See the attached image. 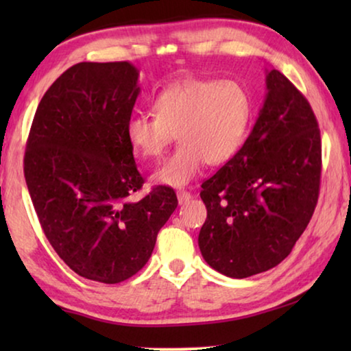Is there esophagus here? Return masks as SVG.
I'll return each mask as SVG.
<instances>
[{"instance_id":"esophagus-1","label":"esophagus","mask_w":351,"mask_h":351,"mask_svg":"<svg viewBox=\"0 0 351 351\" xmlns=\"http://www.w3.org/2000/svg\"><path fill=\"white\" fill-rule=\"evenodd\" d=\"M176 197H178V201H180V204H184V203H187L190 198H192V195H190L187 190H178Z\"/></svg>"}]
</instances>
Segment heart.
Masks as SVG:
<instances>
[{
  "mask_svg": "<svg viewBox=\"0 0 351 351\" xmlns=\"http://www.w3.org/2000/svg\"><path fill=\"white\" fill-rule=\"evenodd\" d=\"M152 114L127 123V139L144 159L164 156L178 136L176 152L154 171L153 180L184 186L203 165H219L239 152L252 117L251 94L235 80L190 79L158 94Z\"/></svg>",
  "mask_w": 351,
  "mask_h": 351,
  "instance_id": "obj_1",
  "label": "heart"
}]
</instances>
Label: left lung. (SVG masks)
Instances as JSON below:
<instances>
[{"instance_id":"1","label":"left lung","mask_w":351,"mask_h":351,"mask_svg":"<svg viewBox=\"0 0 351 351\" xmlns=\"http://www.w3.org/2000/svg\"><path fill=\"white\" fill-rule=\"evenodd\" d=\"M266 90L249 138L199 193L207 209L199 251L234 278L287 258L319 198L322 142L311 105L277 69L266 74Z\"/></svg>"}]
</instances>
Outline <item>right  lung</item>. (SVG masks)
Here are the masks:
<instances>
[{
  "label": "right lung",
  "instance_id": "add662e5",
  "mask_svg": "<svg viewBox=\"0 0 351 351\" xmlns=\"http://www.w3.org/2000/svg\"><path fill=\"white\" fill-rule=\"evenodd\" d=\"M138 77L128 62L64 71L40 100L25 153L46 239L75 274L108 285L144 268L178 206L169 186L133 199L145 182L127 139Z\"/></svg>",
  "mask_w": 351,
  "mask_h": 351
}]
</instances>
